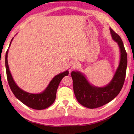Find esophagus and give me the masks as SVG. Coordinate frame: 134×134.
Segmentation results:
<instances>
[{"label": "esophagus", "mask_w": 134, "mask_h": 134, "mask_svg": "<svg viewBox=\"0 0 134 134\" xmlns=\"http://www.w3.org/2000/svg\"><path fill=\"white\" fill-rule=\"evenodd\" d=\"M77 65V63L76 62H71L70 63L69 65V70L71 71V70L74 69L76 68Z\"/></svg>", "instance_id": "esophagus-1"}]
</instances>
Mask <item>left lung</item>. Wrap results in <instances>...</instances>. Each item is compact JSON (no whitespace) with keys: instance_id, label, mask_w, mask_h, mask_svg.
I'll list each match as a JSON object with an SVG mask.
<instances>
[{"instance_id":"left-lung-1","label":"left lung","mask_w":134,"mask_h":134,"mask_svg":"<svg viewBox=\"0 0 134 134\" xmlns=\"http://www.w3.org/2000/svg\"><path fill=\"white\" fill-rule=\"evenodd\" d=\"M113 40L118 44L120 51V61L112 80L106 86L97 87L89 83L80 71H72L73 90L76 98L82 106L96 108L108 103L119 94L125 82L127 64V53L120 36L109 28Z\"/></svg>"}]
</instances>
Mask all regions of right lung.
Wrapping results in <instances>:
<instances>
[{
  "instance_id": "obj_1",
  "label": "right lung",
  "mask_w": 134,
  "mask_h": 134,
  "mask_svg": "<svg viewBox=\"0 0 134 134\" xmlns=\"http://www.w3.org/2000/svg\"><path fill=\"white\" fill-rule=\"evenodd\" d=\"M13 38L12 39L9 47ZM8 52L7 50L5 54V68L7 72V80L11 91L13 92L16 98L27 106L35 109H45L54 102L56 96V91L60 82L64 76L69 74L68 70L56 75L51 80L47 87L43 92L38 94H33L28 93L19 88L13 79L9 70L8 63Z\"/></svg>"
}]
</instances>
